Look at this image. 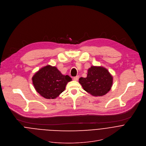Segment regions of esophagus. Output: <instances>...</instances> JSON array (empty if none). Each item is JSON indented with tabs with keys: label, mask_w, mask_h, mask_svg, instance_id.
<instances>
[{
	"label": "esophagus",
	"mask_w": 146,
	"mask_h": 146,
	"mask_svg": "<svg viewBox=\"0 0 146 146\" xmlns=\"http://www.w3.org/2000/svg\"><path fill=\"white\" fill-rule=\"evenodd\" d=\"M78 79H79V76H76V77H74L73 78V80H74V81H78Z\"/></svg>",
	"instance_id": "obj_1"
}]
</instances>
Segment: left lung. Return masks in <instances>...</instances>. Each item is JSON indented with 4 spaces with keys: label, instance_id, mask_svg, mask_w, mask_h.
Returning a JSON list of instances; mask_svg holds the SVG:
<instances>
[{
    "label": "left lung",
    "instance_id": "left-lung-1",
    "mask_svg": "<svg viewBox=\"0 0 146 146\" xmlns=\"http://www.w3.org/2000/svg\"><path fill=\"white\" fill-rule=\"evenodd\" d=\"M113 82V77L109 70L99 66H92L88 70L87 77L79 79V83L84 90L95 97L107 94L110 90Z\"/></svg>",
    "mask_w": 146,
    "mask_h": 146
}]
</instances>
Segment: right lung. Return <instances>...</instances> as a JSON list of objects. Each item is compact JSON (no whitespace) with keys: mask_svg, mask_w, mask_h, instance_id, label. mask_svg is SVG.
I'll use <instances>...</instances> for the list:
<instances>
[{"mask_svg":"<svg viewBox=\"0 0 146 146\" xmlns=\"http://www.w3.org/2000/svg\"><path fill=\"white\" fill-rule=\"evenodd\" d=\"M32 80L36 92L46 99L56 98L72 81L69 76L63 75L56 67L49 65L38 70Z\"/></svg>","mask_w":146,"mask_h":146,"instance_id":"right-lung-1","label":"right lung"}]
</instances>
